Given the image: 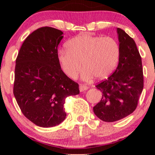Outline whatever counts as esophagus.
I'll list each match as a JSON object with an SVG mask.
<instances>
[{"instance_id": "obj_1", "label": "esophagus", "mask_w": 155, "mask_h": 155, "mask_svg": "<svg viewBox=\"0 0 155 155\" xmlns=\"http://www.w3.org/2000/svg\"><path fill=\"white\" fill-rule=\"evenodd\" d=\"M89 87L87 86H86L85 84H81L79 85V90L80 92H84L85 91V90H87Z\"/></svg>"}]
</instances>
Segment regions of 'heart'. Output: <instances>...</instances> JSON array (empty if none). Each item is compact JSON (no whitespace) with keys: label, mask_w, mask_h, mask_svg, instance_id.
Returning a JSON list of instances; mask_svg holds the SVG:
<instances>
[{"label":"heart","mask_w":155,"mask_h":155,"mask_svg":"<svg viewBox=\"0 0 155 155\" xmlns=\"http://www.w3.org/2000/svg\"><path fill=\"white\" fill-rule=\"evenodd\" d=\"M67 49L58 52L62 70L74 79L81 70L84 80L107 78L116 68L120 58V46L115 38L101 35L82 34L69 40Z\"/></svg>","instance_id":"heart-1"}]
</instances>
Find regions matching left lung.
I'll list each match as a JSON object with an SVG mask.
<instances>
[{
  "label": "left lung",
  "instance_id": "1",
  "mask_svg": "<svg viewBox=\"0 0 155 155\" xmlns=\"http://www.w3.org/2000/svg\"><path fill=\"white\" fill-rule=\"evenodd\" d=\"M117 33L120 46L118 66L108 79L96 85L102 97L93 107L96 116L108 122L132 114L143 88L141 57L136 42L120 28H117Z\"/></svg>",
  "mask_w": 155,
  "mask_h": 155
}]
</instances>
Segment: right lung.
I'll use <instances>...</instances> for the list:
<instances>
[{"instance_id": "add662e5", "label": "right lung", "mask_w": 155, "mask_h": 155, "mask_svg": "<svg viewBox=\"0 0 155 155\" xmlns=\"http://www.w3.org/2000/svg\"><path fill=\"white\" fill-rule=\"evenodd\" d=\"M63 32L51 27L25 38L16 59L14 95L24 116L39 127L58 125L65 119V98L79 93V84L64 74L58 47Z\"/></svg>"}]
</instances>
